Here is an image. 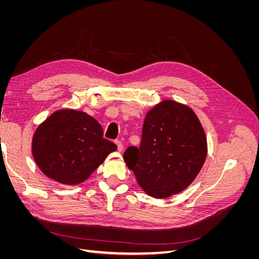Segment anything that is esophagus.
<instances>
[{
	"mask_svg": "<svg viewBox=\"0 0 259 259\" xmlns=\"http://www.w3.org/2000/svg\"><path fill=\"white\" fill-rule=\"evenodd\" d=\"M115 145L117 147V151H122L123 150V144L121 140H115Z\"/></svg>",
	"mask_w": 259,
	"mask_h": 259,
	"instance_id": "34e87169",
	"label": "esophagus"
}]
</instances>
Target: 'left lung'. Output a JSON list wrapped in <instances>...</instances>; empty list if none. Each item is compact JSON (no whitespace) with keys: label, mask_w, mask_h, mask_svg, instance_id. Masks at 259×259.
Listing matches in <instances>:
<instances>
[{"label":"left lung","mask_w":259,"mask_h":259,"mask_svg":"<svg viewBox=\"0 0 259 259\" xmlns=\"http://www.w3.org/2000/svg\"><path fill=\"white\" fill-rule=\"evenodd\" d=\"M206 153V136L195 113L164 100L147 113L139 147H128L123 159L149 195L167 198L193 182Z\"/></svg>","instance_id":"obj_1"}]
</instances>
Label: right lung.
Instances as JSON below:
<instances>
[{
    "instance_id": "obj_1",
    "label": "right lung",
    "mask_w": 259,
    "mask_h": 259,
    "mask_svg": "<svg viewBox=\"0 0 259 259\" xmlns=\"http://www.w3.org/2000/svg\"><path fill=\"white\" fill-rule=\"evenodd\" d=\"M116 145L104 138L101 125L83 111L59 110L34 133L32 154L50 178L65 185L88 179Z\"/></svg>"
}]
</instances>
